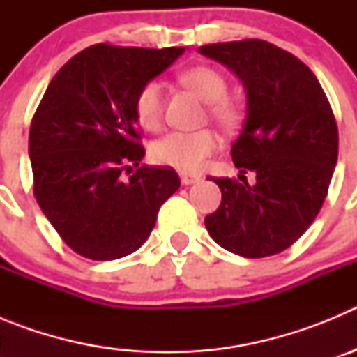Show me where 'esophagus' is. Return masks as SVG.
<instances>
[{
    "label": "esophagus",
    "mask_w": 357,
    "mask_h": 357,
    "mask_svg": "<svg viewBox=\"0 0 357 357\" xmlns=\"http://www.w3.org/2000/svg\"><path fill=\"white\" fill-rule=\"evenodd\" d=\"M181 181L184 185H191V184H197V182L202 181L200 175H191V173H182L181 175Z\"/></svg>",
    "instance_id": "esophagus-1"
}]
</instances>
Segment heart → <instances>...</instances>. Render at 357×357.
<instances>
[{
  "label": "heart",
  "mask_w": 357,
  "mask_h": 357,
  "mask_svg": "<svg viewBox=\"0 0 357 357\" xmlns=\"http://www.w3.org/2000/svg\"><path fill=\"white\" fill-rule=\"evenodd\" d=\"M181 80L207 102L211 118L222 127L232 128L241 119V105L229 96V82L213 66H195L182 73ZM135 119L146 130H157L162 125L164 87L159 80H150L137 91L134 100ZM222 146V139L211 128L197 132H169L151 144V159L157 164L172 166L182 172L200 169L206 160Z\"/></svg>",
  "instance_id": "b5f03b06"
}]
</instances>
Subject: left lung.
<instances>
[{"label":"left lung","mask_w":357,"mask_h":357,"mask_svg":"<svg viewBox=\"0 0 357 357\" xmlns=\"http://www.w3.org/2000/svg\"><path fill=\"white\" fill-rule=\"evenodd\" d=\"M247 89V121L230 155L247 176L211 181L222 204L206 216L211 238L232 254L268 257L304 234L327 197L338 159V125L314 73L261 39L200 46Z\"/></svg>","instance_id":"left-lung-1"}]
</instances>
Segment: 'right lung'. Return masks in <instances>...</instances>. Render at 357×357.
Here are the masks:
<instances>
[{
  "instance_id": "obj_1",
  "label": "right lung",
  "mask_w": 357,
  "mask_h": 357,
  "mask_svg": "<svg viewBox=\"0 0 357 357\" xmlns=\"http://www.w3.org/2000/svg\"><path fill=\"white\" fill-rule=\"evenodd\" d=\"M184 48L100 43L69 59L31 118L33 197L73 252L112 261L143 245L160 206L181 188L169 166L144 157L134 100ZM132 167L138 169L132 174ZM125 171L132 175L122 178Z\"/></svg>"
}]
</instances>
